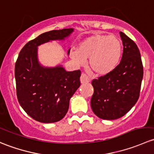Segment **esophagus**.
I'll use <instances>...</instances> for the list:
<instances>
[{
  "instance_id": "1",
  "label": "esophagus",
  "mask_w": 154,
  "mask_h": 154,
  "mask_svg": "<svg viewBox=\"0 0 154 154\" xmlns=\"http://www.w3.org/2000/svg\"><path fill=\"white\" fill-rule=\"evenodd\" d=\"M90 82V79L86 74L83 73L81 74V77H80V83L82 84H85V83H88Z\"/></svg>"
}]
</instances>
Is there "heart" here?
<instances>
[{"instance_id":"heart-1","label":"heart","mask_w":154,"mask_h":154,"mask_svg":"<svg viewBox=\"0 0 154 154\" xmlns=\"http://www.w3.org/2000/svg\"><path fill=\"white\" fill-rule=\"evenodd\" d=\"M122 42L116 35L96 33L83 39L77 50H71L70 57L77 66L88 59V67L95 74L104 76L114 71L120 62Z\"/></svg>"}]
</instances>
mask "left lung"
Wrapping results in <instances>:
<instances>
[{
    "instance_id": "obj_1",
    "label": "left lung",
    "mask_w": 154,
    "mask_h": 154,
    "mask_svg": "<svg viewBox=\"0 0 154 154\" xmlns=\"http://www.w3.org/2000/svg\"><path fill=\"white\" fill-rule=\"evenodd\" d=\"M120 36L124 49L119 65L110 74L91 82V109L103 120H116L131 109L139 99L143 78L139 48L124 32H120Z\"/></svg>"
}]
</instances>
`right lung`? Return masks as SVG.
<instances>
[{"label": "right lung", "instance_id": "add662e5", "mask_svg": "<svg viewBox=\"0 0 154 154\" xmlns=\"http://www.w3.org/2000/svg\"><path fill=\"white\" fill-rule=\"evenodd\" d=\"M74 28L44 32L27 42L20 51L15 67L17 97L23 109L42 123H54L67 113L69 101L80 86V70L67 71L62 65L45 67L38 61V47L63 41ZM70 49L68 51L69 55Z\"/></svg>", "mask_w": 154, "mask_h": 154}]
</instances>
